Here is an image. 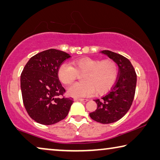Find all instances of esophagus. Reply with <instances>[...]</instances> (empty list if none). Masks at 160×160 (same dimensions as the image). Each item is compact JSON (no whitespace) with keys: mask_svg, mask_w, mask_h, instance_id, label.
<instances>
[{"mask_svg":"<svg viewBox=\"0 0 160 160\" xmlns=\"http://www.w3.org/2000/svg\"><path fill=\"white\" fill-rule=\"evenodd\" d=\"M74 100H76V101H83V102H87V99H83V98H74Z\"/></svg>","mask_w":160,"mask_h":160,"instance_id":"obj_1","label":"esophagus"}]
</instances>
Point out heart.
<instances>
[{
  "instance_id": "obj_1",
  "label": "heart",
  "mask_w": 160,
  "mask_h": 160,
  "mask_svg": "<svg viewBox=\"0 0 160 160\" xmlns=\"http://www.w3.org/2000/svg\"><path fill=\"white\" fill-rule=\"evenodd\" d=\"M71 65L62 64L58 76L62 84L69 85L82 75V82L70 87L68 94L72 97L103 95L111 89L118 76L117 63L112 60H100L84 58L73 60Z\"/></svg>"
}]
</instances>
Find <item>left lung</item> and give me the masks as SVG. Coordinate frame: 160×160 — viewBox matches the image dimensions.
<instances>
[{"label": "left lung", "mask_w": 160, "mask_h": 160, "mask_svg": "<svg viewBox=\"0 0 160 160\" xmlns=\"http://www.w3.org/2000/svg\"><path fill=\"white\" fill-rule=\"evenodd\" d=\"M101 53L112 59L119 66L117 79L111 91L95 101L98 108L89 117L102 124H110L119 120L132 106L136 88L137 75L130 61L125 57L109 50Z\"/></svg>", "instance_id": "obj_1"}]
</instances>
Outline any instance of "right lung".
<instances>
[{"instance_id": "obj_1", "label": "right lung", "mask_w": 160, "mask_h": 160, "mask_svg": "<svg viewBox=\"0 0 160 160\" xmlns=\"http://www.w3.org/2000/svg\"><path fill=\"white\" fill-rule=\"evenodd\" d=\"M70 58L60 50H45L32 57L22 72L24 106L28 115L39 124H55L68 114L73 99L63 96L65 89L59 81L58 71Z\"/></svg>"}]
</instances>
